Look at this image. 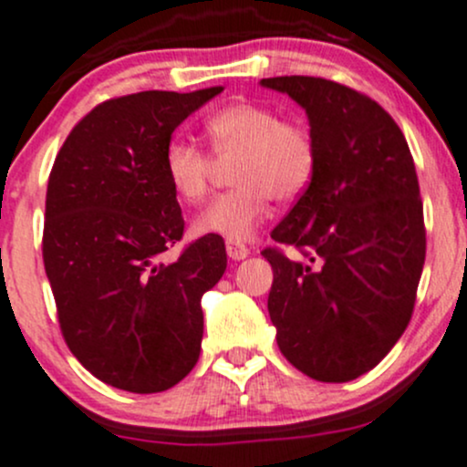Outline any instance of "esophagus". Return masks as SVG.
I'll return each instance as SVG.
<instances>
[{"mask_svg":"<svg viewBox=\"0 0 467 467\" xmlns=\"http://www.w3.org/2000/svg\"><path fill=\"white\" fill-rule=\"evenodd\" d=\"M225 253H228V257L233 261H242L250 254V248L248 245H244L242 242H233V239H228V242H225Z\"/></svg>","mask_w":467,"mask_h":467,"instance_id":"obj_1","label":"esophagus"}]
</instances>
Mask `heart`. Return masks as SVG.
I'll use <instances>...</instances> for the list:
<instances>
[{
  "mask_svg": "<svg viewBox=\"0 0 467 467\" xmlns=\"http://www.w3.org/2000/svg\"><path fill=\"white\" fill-rule=\"evenodd\" d=\"M210 150L230 166L233 191L214 199L194 219L199 234H219L248 242L268 217L270 199L292 203L310 188L319 163L315 132L304 121L284 119L279 110L261 104H230L203 121ZM208 150L186 140H171L163 152L168 182L179 199H206L214 175Z\"/></svg>",
  "mask_w": 467,
  "mask_h": 467,
  "instance_id": "obj_1",
  "label": "heart"
}]
</instances>
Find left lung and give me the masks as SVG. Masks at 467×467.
Returning a JSON list of instances; mask_svg holds the SVG:
<instances>
[{"mask_svg":"<svg viewBox=\"0 0 467 467\" xmlns=\"http://www.w3.org/2000/svg\"><path fill=\"white\" fill-rule=\"evenodd\" d=\"M319 148L315 179L273 230L304 259L265 248L279 350L317 381L366 375L403 335L425 261L423 202L406 137L363 92L321 77H270Z\"/></svg>","mask_w":467,"mask_h":467,"instance_id":"8db88e82","label":"left lung"}]
</instances>
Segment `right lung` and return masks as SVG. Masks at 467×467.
<instances>
[{
  "label": "right lung",
  "instance_id": "obj_1",
  "mask_svg": "<svg viewBox=\"0 0 467 467\" xmlns=\"http://www.w3.org/2000/svg\"><path fill=\"white\" fill-rule=\"evenodd\" d=\"M222 90L104 101L70 130L50 171L42 253L61 335L86 370L119 390H168L199 358L202 296L228 259L219 234L161 259L183 237L163 152Z\"/></svg>",
  "mask_w": 467,
  "mask_h": 467
}]
</instances>
